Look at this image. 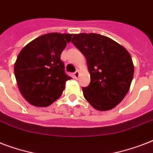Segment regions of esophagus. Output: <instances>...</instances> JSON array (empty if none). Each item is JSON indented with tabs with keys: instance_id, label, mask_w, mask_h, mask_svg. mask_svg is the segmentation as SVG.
<instances>
[{
	"instance_id": "1",
	"label": "esophagus",
	"mask_w": 153,
	"mask_h": 153,
	"mask_svg": "<svg viewBox=\"0 0 153 153\" xmlns=\"http://www.w3.org/2000/svg\"><path fill=\"white\" fill-rule=\"evenodd\" d=\"M79 76V71H76L74 73V79H78Z\"/></svg>"
}]
</instances>
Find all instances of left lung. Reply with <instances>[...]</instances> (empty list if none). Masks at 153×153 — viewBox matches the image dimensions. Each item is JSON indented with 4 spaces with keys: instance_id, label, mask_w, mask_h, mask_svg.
Instances as JSON below:
<instances>
[{
    "instance_id": "1",
    "label": "left lung",
    "mask_w": 153,
    "mask_h": 153,
    "mask_svg": "<svg viewBox=\"0 0 153 153\" xmlns=\"http://www.w3.org/2000/svg\"><path fill=\"white\" fill-rule=\"evenodd\" d=\"M74 45L86 59L91 82L82 87L84 98L95 109L109 110L128 93L134 74L129 53L109 37L96 33L74 34Z\"/></svg>"
}]
</instances>
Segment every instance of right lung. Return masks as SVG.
Listing matches in <instances>:
<instances>
[{"label":"right lung","instance_id":"right-lung-1","mask_svg":"<svg viewBox=\"0 0 153 153\" xmlns=\"http://www.w3.org/2000/svg\"><path fill=\"white\" fill-rule=\"evenodd\" d=\"M72 34L51 32L33 39L20 51L14 65L18 88L25 100L38 107L52 104L71 79L60 59Z\"/></svg>","mask_w":153,"mask_h":153}]
</instances>
